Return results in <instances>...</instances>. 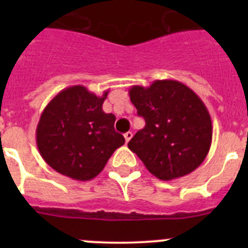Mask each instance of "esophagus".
<instances>
[{"mask_svg": "<svg viewBox=\"0 0 248 248\" xmlns=\"http://www.w3.org/2000/svg\"><path fill=\"white\" fill-rule=\"evenodd\" d=\"M131 137H133V133H131V131H128V133H125V134H124V138H125V143H129V140L131 139Z\"/></svg>", "mask_w": 248, "mask_h": 248, "instance_id": "34e87169", "label": "esophagus"}]
</instances>
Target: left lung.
<instances>
[{"label":"left lung","mask_w":248,"mask_h":248,"mask_svg":"<svg viewBox=\"0 0 248 248\" xmlns=\"http://www.w3.org/2000/svg\"><path fill=\"white\" fill-rule=\"evenodd\" d=\"M138 115L145 119L128 143L151 174L174 180L192 172L209 154L212 123L202 100L192 89L172 79L129 89Z\"/></svg>","instance_id":"left-lung-1"}]
</instances>
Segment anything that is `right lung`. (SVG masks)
Here are the masks:
<instances>
[{"label":"right lung","instance_id":"obj_1","mask_svg":"<svg viewBox=\"0 0 248 248\" xmlns=\"http://www.w3.org/2000/svg\"><path fill=\"white\" fill-rule=\"evenodd\" d=\"M108 93L98 97L83 85L68 87L42 111L36 130L37 146L57 172L73 180H92L125 143L114 129L115 115L103 111Z\"/></svg>","mask_w":248,"mask_h":248}]
</instances>
